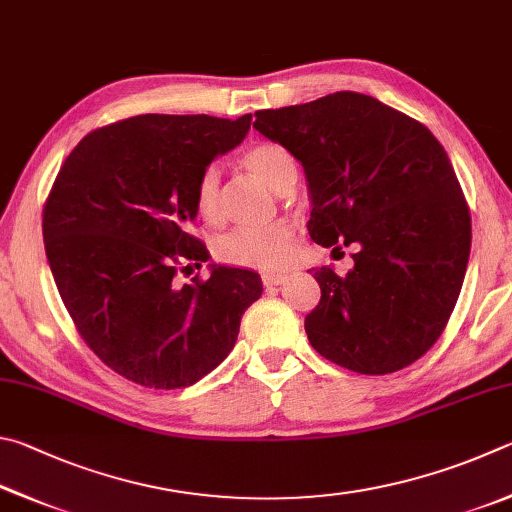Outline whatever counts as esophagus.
Returning a JSON list of instances; mask_svg holds the SVG:
<instances>
[{
    "label": "esophagus",
    "instance_id": "1",
    "mask_svg": "<svg viewBox=\"0 0 512 512\" xmlns=\"http://www.w3.org/2000/svg\"><path fill=\"white\" fill-rule=\"evenodd\" d=\"M263 285L265 288H274V285H283L285 281H288V276L285 274H279V272H265L263 276Z\"/></svg>",
    "mask_w": 512,
    "mask_h": 512
}]
</instances>
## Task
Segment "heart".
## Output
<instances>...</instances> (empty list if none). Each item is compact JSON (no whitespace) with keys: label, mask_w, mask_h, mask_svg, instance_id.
<instances>
[{"label":"heart","mask_w":512,"mask_h":512,"mask_svg":"<svg viewBox=\"0 0 512 512\" xmlns=\"http://www.w3.org/2000/svg\"><path fill=\"white\" fill-rule=\"evenodd\" d=\"M242 166L251 175L272 188L274 193L285 195L290 193L297 184L299 168L288 148L279 143L263 141L242 152ZM195 211L200 218L209 224H220L224 218V202H222V170L220 166L209 164L200 175L193 188ZM292 240H294V224L288 220H279L270 227L261 229H233L222 233L213 242V254L220 263L231 267H242V270H281L290 263L292 258Z\"/></svg>","instance_id":"b5f03b06"}]
</instances>
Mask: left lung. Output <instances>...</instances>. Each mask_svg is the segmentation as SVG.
I'll use <instances>...</instances> for the list:
<instances>
[{
    "mask_svg": "<svg viewBox=\"0 0 512 512\" xmlns=\"http://www.w3.org/2000/svg\"><path fill=\"white\" fill-rule=\"evenodd\" d=\"M254 128L306 170L310 238L333 251L357 247L346 276L315 272L312 348L364 375L420 360L450 321L472 242L445 148L420 121L357 92L261 110Z\"/></svg>",
    "mask_w": 512,
    "mask_h": 512,
    "instance_id": "left-lung-1",
    "label": "left lung"
}]
</instances>
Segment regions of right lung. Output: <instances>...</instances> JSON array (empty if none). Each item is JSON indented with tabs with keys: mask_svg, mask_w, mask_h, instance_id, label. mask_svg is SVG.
Wrapping results in <instances>:
<instances>
[{
	"mask_svg": "<svg viewBox=\"0 0 512 512\" xmlns=\"http://www.w3.org/2000/svg\"><path fill=\"white\" fill-rule=\"evenodd\" d=\"M251 114H139L80 139L42 211L53 281L80 337L114 373L146 389L191 387L236 344L261 276L213 267L188 233L193 188L211 161L245 139Z\"/></svg>",
	"mask_w": 512,
	"mask_h": 512,
	"instance_id": "1",
	"label": "right lung"
}]
</instances>
